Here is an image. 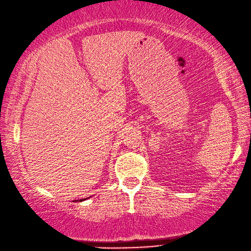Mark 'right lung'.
I'll use <instances>...</instances> for the list:
<instances>
[{
	"label": "right lung",
	"mask_w": 251,
	"mask_h": 251,
	"mask_svg": "<svg viewBox=\"0 0 251 251\" xmlns=\"http://www.w3.org/2000/svg\"><path fill=\"white\" fill-rule=\"evenodd\" d=\"M84 201V199H80V201Z\"/></svg>",
	"instance_id": "add662e5"
}]
</instances>
